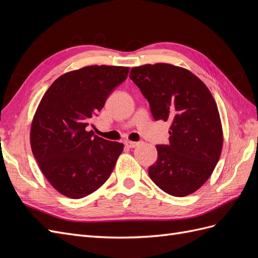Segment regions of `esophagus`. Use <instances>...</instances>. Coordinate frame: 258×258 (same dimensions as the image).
Instances as JSON below:
<instances>
[{
	"label": "esophagus",
	"instance_id": "34e87169",
	"mask_svg": "<svg viewBox=\"0 0 258 258\" xmlns=\"http://www.w3.org/2000/svg\"><path fill=\"white\" fill-rule=\"evenodd\" d=\"M138 142H132V141H126L124 142V145H126L128 148H135L136 146H138Z\"/></svg>",
	"mask_w": 258,
	"mask_h": 258
}]
</instances>
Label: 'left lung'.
Instances as JSON below:
<instances>
[{
  "mask_svg": "<svg viewBox=\"0 0 258 258\" xmlns=\"http://www.w3.org/2000/svg\"><path fill=\"white\" fill-rule=\"evenodd\" d=\"M130 79L151 106L155 120H170L168 145H157L158 158L148 175L160 189L185 197L212 174L223 147V129L213 96L201 80L168 63L132 68Z\"/></svg>",
  "mask_w": 258,
  "mask_h": 258,
  "instance_id": "8db88e82",
  "label": "left lung"
}]
</instances>
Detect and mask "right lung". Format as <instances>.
Wrapping results in <instances>:
<instances>
[{
  "label": "right lung",
  "instance_id": "add662e5",
  "mask_svg": "<svg viewBox=\"0 0 258 258\" xmlns=\"http://www.w3.org/2000/svg\"><path fill=\"white\" fill-rule=\"evenodd\" d=\"M128 67L90 66L68 72L45 92L31 124L30 142L41 171L54 189L81 199L110 177L123 144L87 131Z\"/></svg>",
  "mask_w": 258,
  "mask_h": 258
}]
</instances>
